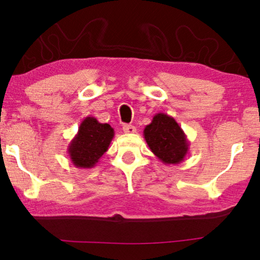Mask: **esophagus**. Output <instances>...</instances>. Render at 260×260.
I'll list each match as a JSON object with an SVG mask.
<instances>
[{
  "label": "esophagus",
  "mask_w": 260,
  "mask_h": 260,
  "mask_svg": "<svg viewBox=\"0 0 260 260\" xmlns=\"http://www.w3.org/2000/svg\"><path fill=\"white\" fill-rule=\"evenodd\" d=\"M123 131L125 134H134V133H136V127H135L134 125H131V124H124Z\"/></svg>",
  "instance_id": "34e87169"
}]
</instances>
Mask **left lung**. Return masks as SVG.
<instances>
[{
	"mask_svg": "<svg viewBox=\"0 0 260 260\" xmlns=\"http://www.w3.org/2000/svg\"><path fill=\"white\" fill-rule=\"evenodd\" d=\"M144 140L151 152L165 165H179L189 151L186 134L175 119L166 113H156L144 127Z\"/></svg>",
	"mask_w": 260,
	"mask_h": 260,
	"instance_id": "1",
	"label": "left lung"
}]
</instances>
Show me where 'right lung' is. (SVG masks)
Returning <instances> with one entry per match:
<instances>
[{
	"mask_svg": "<svg viewBox=\"0 0 260 260\" xmlns=\"http://www.w3.org/2000/svg\"><path fill=\"white\" fill-rule=\"evenodd\" d=\"M115 130L110 124L99 123L94 117H86L67 148L71 162L79 169L93 168L108 151Z\"/></svg>",
	"mask_w": 260,
	"mask_h": 260,
	"instance_id": "add662e5",
	"label": "right lung"
}]
</instances>
